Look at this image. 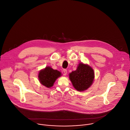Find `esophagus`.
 I'll return each mask as SVG.
<instances>
[{
  "mask_svg": "<svg viewBox=\"0 0 130 130\" xmlns=\"http://www.w3.org/2000/svg\"><path fill=\"white\" fill-rule=\"evenodd\" d=\"M63 72H64V75H66L67 74V70H66V69H64V70H63Z\"/></svg>",
  "mask_w": 130,
  "mask_h": 130,
  "instance_id": "obj_1",
  "label": "esophagus"
}]
</instances>
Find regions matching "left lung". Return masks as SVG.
Listing matches in <instances>:
<instances>
[{
    "mask_svg": "<svg viewBox=\"0 0 130 130\" xmlns=\"http://www.w3.org/2000/svg\"><path fill=\"white\" fill-rule=\"evenodd\" d=\"M94 78L93 69L88 65L79 64L77 69L69 74V79L74 87L79 91L87 89L93 83Z\"/></svg>",
    "mask_w": 130,
    "mask_h": 130,
    "instance_id": "8db88e82",
    "label": "left lung"
}]
</instances>
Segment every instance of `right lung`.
<instances>
[{
  "mask_svg": "<svg viewBox=\"0 0 130 130\" xmlns=\"http://www.w3.org/2000/svg\"><path fill=\"white\" fill-rule=\"evenodd\" d=\"M61 76V73L60 71L47 66L39 72L38 77L39 81L43 85L50 88L53 86L56 80Z\"/></svg>",
  "mask_w": 130,
  "mask_h": 130,
  "instance_id": "add662e5",
  "label": "right lung"
}]
</instances>
